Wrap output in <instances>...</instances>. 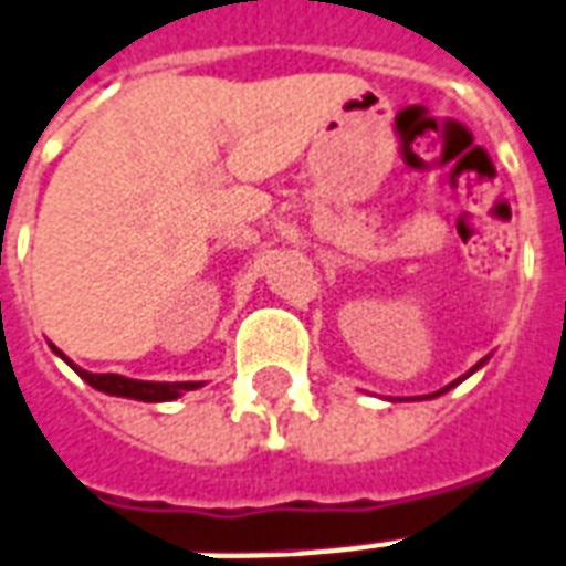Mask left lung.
I'll return each mask as SVG.
<instances>
[{"mask_svg":"<svg viewBox=\"0 0 566 566\" xmlns=\"http://www.w3.org/2000/svg\"><path fill=\"white\" fill-rule=\"evenodd\" d=\"M484 361H488V358H484ZM484 361H478V365H475V367H472V370H469V374H475L478 367L484 365ZM469 374H465V377H469ZM465 377H460V379H453V382H450V386H444V389H438V392H432V395H426V398H438V395H444V392H448V389H453V386H457V382H462V379H465Z\"/></svg>","mask_w":566,"mask_h":566,"instance_id":"8db88e82","label":"left lung"}]
</instances>
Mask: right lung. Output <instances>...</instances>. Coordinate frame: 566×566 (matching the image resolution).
Here are the masks:
<instances>
[{
    "label": "right lung",
    "mask_w": 566,
    "mask_h": 566,
    "mask_svg": "<svg viewBox=\"0 0 566 566\" xmlns=\"http://www.w3.org/2000/svg\"><path fill=\"white\" fill-rule=\"evenodd\" d=\"M54 352H57L63 361L73 367L88 386H94L97 392L116 395V398H134V401H153V405H156V401H174V398H180L184 392H192V389H199L201 386V382H149V379L118 377V374H88V370H82V367L73 365L61 349Z\"/></svg>",
    "instance_id": "1"
}]
</instances>
